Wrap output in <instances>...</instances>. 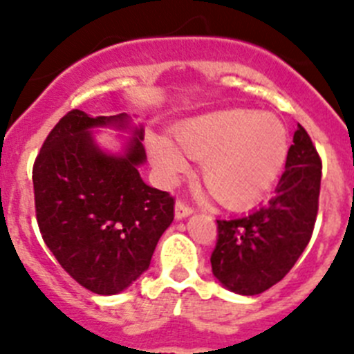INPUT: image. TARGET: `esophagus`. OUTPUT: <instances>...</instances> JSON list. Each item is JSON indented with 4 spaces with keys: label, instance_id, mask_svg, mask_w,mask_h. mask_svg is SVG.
Wrapping results in <instances>:
<instances>
[{
    "label": "esophagus",
    "instance_id": "obj_1",
    "mask_svg": "<svg viewBox=\"0 0 354 354\" xmlns=\"http://www.w3.org/2000/svg\"><path fill=\"white\" fill-rule=\"evenodd\" d=\"M192 206H189L185 201H178L176 206H174V216H176L178 221H181V218H185V216H189L190 213H192Z\"/></svg>",
    "mask_w": 354,
    "mask_h": 354
}]
</instances>
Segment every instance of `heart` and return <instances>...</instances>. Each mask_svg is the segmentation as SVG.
Returning <instances> with one entry per match:
<instances>
[{"mask_svg": "<svg viewBox=\"0 0 354 354\" xmlns=\"http://www.w3.org/2000/svg\"><path fill=\"white\" fill-rule=\"evenodd\" d=\"M173 141H149L151 162L165 181L201 160V180L227 208H245L268 192L284 169L289 139L275 114L225 109L190 118L176 127Z\"/></svg>", "mask_w": 354, "mask_h": 354, "instance_id": "b5f03b06", "label": "heart"}]
</instances>
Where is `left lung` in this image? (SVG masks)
Listing matches in <instances>:
<instances>
[{"mask_svg":"<svg viewBox=\"0 0 354 354\" xmlns=\"http://www.w3.org/2000/svg\"><path fill=\"white\" fill-rule=\"evenodd\" d=\"M321 158L298 123L286 169L268 205L216 221L212 270L238 295H259L284 279L308 245L319 208Z\"/></svg>","mask_w":354,"mask_h":354,"instance_id":"left-lung-1","label":"left lung"}]
</instances>
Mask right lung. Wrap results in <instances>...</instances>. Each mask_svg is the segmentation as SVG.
<instances>
[{"instance_id": "obj_1", "label": "right lung", "mask_w": 354, "mask_h": 354, "mask_svg": "<svg viewBox=\"0 0 354 354\" xmlns=\"http://www.w3.org/2000/svg\"><path fill=\"white\" fill-rule=\"evenodd\" d=\"M106 125L125 129L129 116L68 111L35 158L33 190L38 229L62 268L91 292L116 295L148 270L174 197L141 180L142 127L125 153L109 155L90 132Z\"/></svg>"}]
</instances>
